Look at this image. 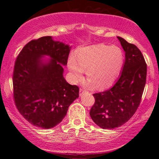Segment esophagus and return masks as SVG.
Returning a JSON list of instances; mask_svg holds the SVG:
<instances>
[{"label": "esophagus", "mask_w": 159, "mask_h": 159, "mask_svg": "<svg viewBox=\"0 0 159 159\" xmlns=\"http://www.w3.org/2000/svg\"><path fill=\"white\" fill-rule=\"evenodd\" d=\"M84 92H86V90H84V89H83V88H80V95H82Z\"/></svg>", "instance_id": "obj_1"}]
</instances>
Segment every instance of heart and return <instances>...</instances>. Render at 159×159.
<instances>
[{"mask_svg":"<svg viewBox=\"0 0 159 159\" xmlns=\"http://www.w3.org/2000/svg\"><path fill=\"white\" fill-rule=\"evenodd\" d=\"M125 62L121 48L98 44L82 48L68 60L71 79L77 82L82 79L84 69L89 84L95 83L98 88L110 85L118 77Z\"/></svg>","mask_w":159,"mask_h":159,"instance_id":"obj_1","label":"heart"}]
</instances>
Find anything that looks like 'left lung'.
<instances>
[{"label": "left lung", "mask_w": 159, "mask_h": 159, "mask_svg": "<svg viewBox=\"0 0 159 159\" xmlns=\"http://www.w3.org/2000/svg\"><path fill=\"white\" fill-rule=\"evenodd\" d=\"M125 52L120 77L108 90L95 93L90 115L103 129L119 127L129 120L140 106L146 82L147 65L136 45L117 37Z\"/></svg>", "instance_id": "1"}]
</instances>
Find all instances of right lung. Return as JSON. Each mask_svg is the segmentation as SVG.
Masks as SVG:
<instances>
[{
	"mask_svg": "<svg viewBox=\"0 0 159 159\" xmlns=\"http://www.w3.org/2000/svg\"><path fill=\"white\" fill-rule=\"evenodd\" d=\"M71 47L51 36L32 40L17 56L13 72L15 105L32 125L51 129L66 116L69 106L79 97V88L64 79ZM51 60L44 62L42 57Z\"/></svg>",
	"mask_w": 159,
	"mask_h": 159,
	"instance_id": "1",
	"label": "right lung"
}]
</instances>
